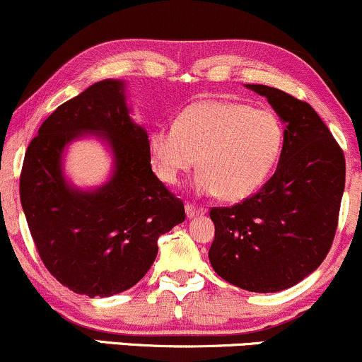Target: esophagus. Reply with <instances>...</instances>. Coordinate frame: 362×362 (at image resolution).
<instances>
[{
    "label": "esophagus",
    "instance_id": "34e87169",
    "mask_svg": "<svg viewBox=\"0 0 362 362\" xmlns=\"http://www.w3.org/2000/svg\"><path fill=\"white\" fill-rule=\"evenodd\" d=\"M185 213H187V218H195V216H199V214H204L206 213V209L202 206H194V204H190V202H187L185 204Z\"/></svg>",
    "mask_w": 362,
    "mask_h": 362
}]
</instances>
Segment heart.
I'll return each mask as SVG.
<instances>
[{"instance_id":"b5f03b06","label":"heart","mask_w":362,"mask_h":362,"mask_svg":"<svg viewBox=\"0 0 362 362\" xmlns=\"http://www.w3.org/2000/svg\"><path fill=\"white\" fill-rule=\"evenodd\" d=\"M284 148V126L271 109L235 100H202L178 114L175 126L149 134L156 175L177 185L197 165L195 189L242 201L265 184Z\"/></svg>"}]
</instances>
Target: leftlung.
Returning <instances> with one entry per match:
<instances>
[{
  "instance_id": "obj_1",
  "label": "left lung",
  "mask_w": 362,
  "mask_h": 362,
  "mask_svg": "<svg viewBox=\"0 0 362 362\" xmlns=\"http://www.w3.org/2000/svg\"><path fill=\"white\" fill-rule=\"evenodd\" d=\"M267 98L284 124V148L274 175L231 207H213L209 262L219 277L252 293H277L322 264L337 230L346 160L310 103L265 85H247Z\"/></svg>"
}]
</instances>
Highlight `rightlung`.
Instances as JSON below:
<instances>
[{
	"instance_id": "add662e5",
	"label": "right lung",
	"mask_w": 362,
	"mask_h": 362,
	"mask_svg": "<svg viewBox=\"0 0 362 362\" xmlns=\"http://www.w3.org/2000/svg\"><path fill=\"white\" fill-rule=\"evenodd\" d=\"M97 135L110 144L109 182L80 191L62 173L71 140ZM20 201L47 271L78 294L114 296L143 279L158 238L184 223V202L151 170L148 134L129 117L124 81L103 80L64 102L28 144Z\"/></svg>"
}]
</instances>
